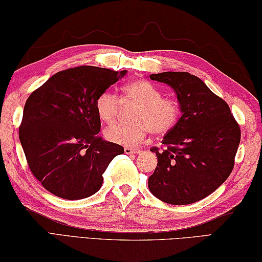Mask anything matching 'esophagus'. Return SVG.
<instances>
[{"label":"esophagus","instance_id":"obj_1","mask_svg":"<svg viewBox=\"0 0 262 262\" xmlns=\"http://www.w3.org/2000/svg\"><path fill=\"white\" fill-rule=\"evenodd\" d=\"M141 150L140 149H137V148H130V147H125L124 148V152L125 154H139Z\"/></svg>","mask_w":262,"mask_h":262}]
</instances>
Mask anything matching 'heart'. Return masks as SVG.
Here are the masks:
<instances>
[{
	"label": "heart",
	"mask_w": 262,
	"mask_h": 262,
	"mask_svg": "<svg viewBox=\"0 0 262 262\" xmlns=\"http://www.w3.org/2000/svg\"><path fill=\"white\" fill-rule=\"evenodd\" d=\"M119 101L111 91L97 97L95 108L100 121L111 125L118 121L122 105L137 106L132 114L131 125L118 124L105 131L107 140L117 145L135 147L145 140L151 131L154 136H164L174 129L180 118V106L174 99L163 98V93L150 82L137 80L122 88Z\"/></svg>",
	"instance_id": "heart-1"
}]
</instances>
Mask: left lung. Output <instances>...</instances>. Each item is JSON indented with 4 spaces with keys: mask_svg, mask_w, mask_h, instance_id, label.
Masks as SVG:
<instances>
[{
    "mask_svg": "<svg viewBox=\"0 0 262 262\" xmlns=\"http://www.w3.org/2000/svg\"><path fill=\"white\" fill-rule=\"evenodd\" d=\"M174 89L182 116L166 133L162 147H151L157 166L148 187L173 205L195 203L224 184L235 165L241 127L223 98L187 72L151 74Z\"/></svg>",
    "mask_w": 262,
    "mask_h": 262,
    "instance_id": "left-lung-1",
    "label": "left lung"
}]
</instances>
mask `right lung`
<instances>
[{
    "label": "right lung",
    "mask_w": 262,
    "mask_h": 262,
    "mask_svg": "<svg viewBox=\"0 0 262 262\" xmlns=\"http://www.w3.org/2000/svg\"><path fill=\"white\" fill-rule=\"evenodd\" d=\"M126 71L77 66L58 72L24 107L19 140L33 176L51 194L81 200L100 189L102 173L123 147L97 137L95 101Z\"/></svg>",
    "instance_id": "add662e5"
}]
</instances>
